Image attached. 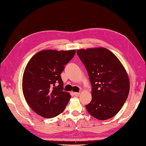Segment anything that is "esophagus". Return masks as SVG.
Listing matches in <instances>:
<instances>
[{
	"label": "esophagus",
	"instance_id": "esophagus-1",
	"mask_svg": "<svg viewBox=\"0 0 146 146\" xmlns=\"http://www.w3.org/2000/svg\"><path fill=\"white\" fill-rule=\"evenodd\" d=\"M80 94H81L80 93H74V96H79V95H80Z\"/></svg>",
	"mask_w": 146,
	"mask_h": 146
}]
</instances>
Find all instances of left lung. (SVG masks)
Listing matches in <instances>:
<instances>
[{"label":"left lung","mask_w":146,"mask_h":146,"mask_svg":"<svg viewBox=\"0 0 146 146\" xmlns=\"http://www.w3.org/2000/svg\"><path fill=\"white\" fill-rule=\"evenodd\" d=\"M77 53L92 86V100L86 109L98 120L112 118L122 108L129 93L125 69L114 53L103 47L77 50Z\"/></svg>","instance_id":"left-lung-1"}]
</instances>
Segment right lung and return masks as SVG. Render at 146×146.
<instances>
[{
	"instance_id": "1",
	"label": "right lung",
	"mask_w": 146,
	"mask_h": 146,
	"mask_svg": "<svg viewBox=\"0 0 146 146\" xmlns=\"http://www.w3.org/2000/svg\"><path fill=\"white\" fill-rule=\"evenodd\" d=\"M76 50H41L26 65L23 76L24 96L29 107L44 118H53L64 111L70 94L63 91L60 74Z\"/></svg>"
}]
</instances>
